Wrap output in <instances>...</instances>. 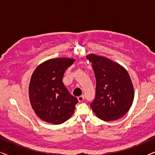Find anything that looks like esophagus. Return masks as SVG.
Listing matches in <instances>:
<instances>
[{
    "instance_id": "34e87169",
    "label": "esophagus",
    "mask_w": 155,
    "mask_h": 155,
    "mask_svg": "<svg viewBox=\"0 0 155 155\" xmlns=\"http://www.w3.org/2000/svg\"><path fill=\"white\" fill-rule=\"evenodd\" d=\"M84 96H82V95H81V96H79L78 97V101H79V102H82V101H84Z\"/></svg>"
}]
</instances>
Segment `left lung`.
Segmentation results:
<instances>
[{
	"label": "left lung",
	"mask_w": 155,
	"mask_h": 155,
	"mask_svg": "<svg viewBox=\"0 0 155 155\" xmlns=\"http://www.w3.org/2000/svg\"><path fill=\"white\" fill-rule=\"evenodd\" d=\"M96 78V95L90 107L97 117L106 121L123 117L132 105L134 88L122 65L106 57L89 54Z\"/></svg>",
	"instance_id": "left-lung-1"
}]
</instances>
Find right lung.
<instances>
[{
    "label": "right lung",
    "mask_w": 155,
    "mask_h": 155,
    "mask_svg": "<svg viewBox=\"0 0 155 155\" xmlns=\"http://www.w3.org/2000/svg\"><path fill=\"white\" fill-rule=\"evenodd\" d=\"M75 60L52 58L36 68L29 85L31 107L40 119L53 124H61L73 115L78 99L70 94L62 81L68 68Z\"/></svg>",
    "instance_id": "add662e5"
}]
</instances>
